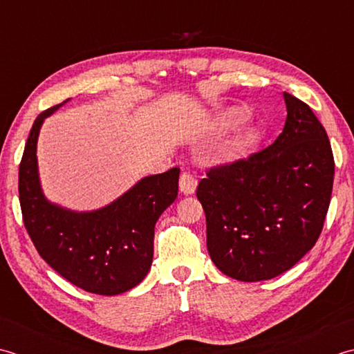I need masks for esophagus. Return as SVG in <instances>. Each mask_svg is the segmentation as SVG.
<instances>
[{
	"label": "esophagus",
	"instance_id": "obj_1",
	"mask_svg": "<svg viewBox=\"0 0 354 354\" xmlns=\"http://www.w3.org/2000/svg\"><path fill=\"white\" fill-rule=\"evenodd\" d=\"M178 186H180V191L186 194V196H189V194H194V191H196L197 178L192 174H189V172H183V174L180 176Z\"/></svg>",
	"mask_w": 354,
	"mask_h": 354
}]
</instances>
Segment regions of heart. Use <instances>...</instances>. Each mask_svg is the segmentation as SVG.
Here are the masks:
<instances>
[{"mask_svg":"<svg viewBox=\"0 0 354 354\" xmlns=\"http://www.w3.org/2000/svg\"><path fill=\"white\" fill-rule=\"evenodd\" d=\"M243 119H244L243 110H232L226 114H223L220 119V125L223 128H230L240 124ZM258 139H259V134L255 128H246L229 143L227 148L225 149V153H223V157L227 158V160H235V158L246 156L249 151L257 145Z\"/></svg>","mask_w":354,"mask_h":354,"instance_id":"b5f03b06","label":"heart"}]
</instances>
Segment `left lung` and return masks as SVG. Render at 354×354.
<instances>
[{
    "mask_svg": "<svg viewBox=\"0 0 354 354\" xmlns=\"http://www.w3.org/2000/svg\"><path fill=\"white\" fill-rule=\"evenodd\" d=\"M284 100L287 119L277 140L207 169L197 187L211 259L248 283L281 275L315 246L333 189L326 128L302 100L288 93Z\"/></svg>",
    "mask_w": 354,
    "mask_h": 354,
    "instance_id": "obj_1",
    "label": "left lung"
}]
</instances>
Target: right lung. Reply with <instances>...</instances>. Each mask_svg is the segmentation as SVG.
<instances>
[{"label":"right lung","mask_w":354,"mask_h":354,"mask_svg":"<svg viewBox=\"0 0 354 354\" xmlns=\"http://www.w3.org/2000/svg\"><path fill=\"white\" fill-rule=\"evenodd\" d=\"M62 104L36 118L26 142L18 180L24 226L38 254L61 277L85 292L113 297L136 287L151 269L154 226L174 203L180 169L142 178L111 205L93 212L50 203L41 191L36 142L42 122Z\"/></svg>","instance_id":"obj_1"}]
</instances>
